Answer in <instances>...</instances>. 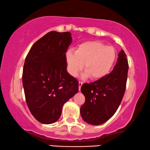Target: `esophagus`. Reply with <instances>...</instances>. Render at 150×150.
I'll return each instance as SVG.
<instances>
[{
	"instance_id": "1",
	"label": "esophagus",
	"mask_w": 150,
	"mask_h": 150,
	"mask_svg": "<svg viewBox=\"0 0 150 150\" xmlns=\"http://www.w3.org/2000/svg\"><path fill=\"white\" fill-rule=\"evenodd\" d=\"M82 84H83V83L81 82V81H79V91L81 90V86Z\"/></svg>"
}]
</instances>
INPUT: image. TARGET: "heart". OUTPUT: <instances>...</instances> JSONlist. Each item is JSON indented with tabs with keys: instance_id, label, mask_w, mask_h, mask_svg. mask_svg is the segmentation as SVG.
I'll list each match as a JSON object with an SVG mask.
<instances>
[{
	"instance_id": "1",
	"label": "heart",
	"mask_w": 150,
	"mask_h": 150,
	"mask_svg": "<svg viewBox=\"0 0 150 150\" xmlns=\"http://www.w3.org/2000/svg\"><path fill=\"white\" fill-rule=\"evenodd\" d=\"M116 59V52L112 46L100 41H87L79 45L75 52L68 51L66 54L68 71L75 77L82 69L86 71L83 77L90 76L91 79H101L109 73Z\"/></svg>"
}]
</instances>
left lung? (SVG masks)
I'll return each instance as SVG.
<instances>
[{"mask_svg": "<svg viewBox=\"0 0 150 150\" xmlns=\"http://www.w3.org/2000/svg\"><path fill=\"white\" fill-rule=\"evenodd\" d=\"M128 69L127 55L121 50L111 73L94 82L82 84L81 91L85 96V102L80 113L85 122L99 125L114 115L125 91Z\"/></svg>", "mask_w": 150, "mask_h": 150, "instance_id": "obj_1", "label": "left lung"}]
</instances>
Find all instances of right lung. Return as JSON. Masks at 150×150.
I'll return each instance as SVG.
<instances>
[{
  "label": "right lung",
  "mask_w": 150,
  "mask_h": 150,
  "mask_svg": "<svg viewBox=\"0 0 150 150\" xmlns=\"http://www.w3.org/2000/svg\"><path fill=\"white\" fill-rule=\"evenodd\" d=\"M69 32L51 31L34 43L23 70V86L30 112L43 124L59 118L64 103L78 92L79 82L66 71Z\"/></svg>",
  "instance_id": "1"
}]
</instances>
